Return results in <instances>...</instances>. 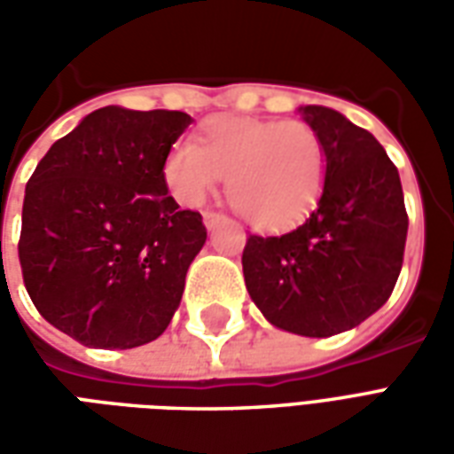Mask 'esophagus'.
Returning <instances> with one entry per match:
<instances>
[{
    "label": "esophagus",
    "mask_w": 454,
    "mask_h": 454,
    "mask_svg": "<svg viewBox=\"0 0 454 454\" xmlns=\"http://www.w3.org/2000/svg\"><path fill=\"white\" fill-rule=\"evenodd\" d=\"M221 221H223V214H218V211H204V223H207L208 231L216 228Z\"/></svg>",
    "instance_id": "esophagus-1"
}]
</instances>
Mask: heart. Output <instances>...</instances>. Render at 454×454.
Here are the masks:
<instances>
[{
    "label": "heart",
    "mask_w": 454,
    "mask_h": 454,
    "mask_svg": "<svg viewBox=\"0 0 454 454\" xmlns=\"http://www.w3.org/2000/svg\"><path fill=\"white\" fill-rule=\"evenodd\" d=\"M226 177L231 207L260 231L301 223L325 187V145L304 121L216 116L165 158L172 197L199 207Z\"/></svg>",
    "instance_id": "heart-1"
}]
</instances>
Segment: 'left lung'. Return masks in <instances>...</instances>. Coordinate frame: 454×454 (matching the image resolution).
Listing matches in <instances>:
<instances>
[{"instance_id": "8db88e82", "label": "left lung", "mask_w": 454, "mask_h": 454, "mask_svg": "<svg viewBox=\"0 0 454 454\" xmlns=\"http://www.w3.org/2000/svg\"><path fill=\"white\" fill-rule=\"evenodd\" d=\"M325 145L318 207L285 236H250L243 275L267 321L306 338L350 331L399 279L409 214L399 169L370 130L328 106H301Z\"/></svg>"}]
</instances>
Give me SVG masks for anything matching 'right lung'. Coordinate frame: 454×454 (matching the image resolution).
I'll list each match as a JSON object with an SVG mask.
<instances>
[{
    "instance_id": "obj_1",
    "label": "right lung",
    "mask_w": 454,
    "mask_h": 454,
    "mask_svg": "<svg viewBox=\"0 0 454 454\" xmlns=\"http://www.w3.org/2000/svg\"><path fill=\"white\" fill-rule=\"evenodd\" d=\"M189 123L184 112L104 106L55 140L26 184V292L82 345L138 348L177 311L207 243L201 214L179 208L165 182V158Z\"/></svg>"
}]
</instances>
